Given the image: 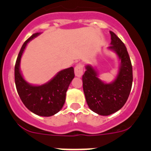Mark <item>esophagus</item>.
Wrapping results in <instances>:
<instances>
[{"mask_svg": "<svg viewBox=\"0 0 151 151\" xmlns=\"http://www.w3.org/2000/svg\"><path fill=\"white\" fill-rule=\"evenodd\" d=\"M83 65L81 63H79L75 67V75L77 77H81L83 75Z\"/></svg>", "mask_w": 151, "mask_h": 151, "instance_id": "obj_1", "label": "esophagus"}]
</instances>
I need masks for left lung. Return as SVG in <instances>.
<instances>
[{"label":"left lung","instance_id":"left-lung-1","mask_svg":"<svg viewBox=\"0 0 151 151\" xmlns=\"http://www.w3.org/2000/svg\"><path fill=\"white\" fill-rule=\"evenodd\" d=\"M111 43L108 47L116 53L120 66L114 82L106 84L100 80L97 72L90 65L85 66L82 76L83 91L89 108L101 116H109L119 110L130 94L132 85V66L124 43L113 32Z\"/></svg>","mask_w":151,"mask_h":151}]
</instances>
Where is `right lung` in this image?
<instances>
[{"label": "right lung", "instance_id": "obj_1", "mask_svg": "<svg viewBox=\"0 0 151 151\" xmlns=\"http://www.w3.org/2000/svg\"><path fill=\"white\" fill-rule=\"evenodd\" d=\"M40 33H35L22 45L14 69L17 92L24 105L33 113L41 116H51L60 111L66 100V91L75 77L74 69L61 70L47 83L36 86L26 82L19 70L22 53L29 41Z\"/></svg>", "mask_w": 151, "mask_h": 151}]
</instances>
